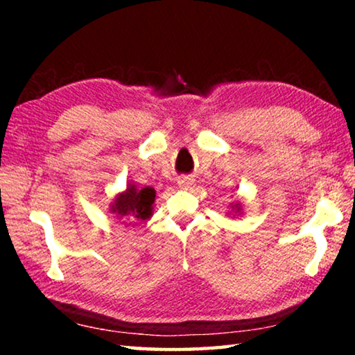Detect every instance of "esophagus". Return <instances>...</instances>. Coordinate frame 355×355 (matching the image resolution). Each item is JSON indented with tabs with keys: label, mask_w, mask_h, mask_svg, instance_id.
I'll use <instances>...</instances> for the list:
<instances>
[{
	"label": "esophagus",
	"mask_w": 355,
	"mask_h": 355,
	"mask_svg": "<svg viewBox=\"0 0 355 355\" xmlns=\"http://www.w3.org/2000/svg\"><path fill=\"white\" fill-rule=\"evenodd\" d=\"M192 184H194V180H192V178L184 177V178H180V180H178V186H180V188H182V189H189Z\"/></svg>",
	"instance_id": "1"
}]
</instances>
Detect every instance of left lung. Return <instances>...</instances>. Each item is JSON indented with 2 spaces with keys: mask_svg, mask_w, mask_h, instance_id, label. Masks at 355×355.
I'll return each instance as SVG.
<instances>
[{
  "mask_svg": "<svg viewBox=\"0 0 355 355\" xmlns=\"http://www.w3.org/2000/svg\"><path fill=\"white\" fill-rule=\"evenodd\" d=\"M230 208H232V211L227 213V214H233V218H235V216L243 214V203L239 202V200L232 202V203H230Z\"/></svg>",
  "mask_w": 355,
  "mask_h": 355,
  "instance_id": "left-lung-1",
  "label": "left lung"
}]
</instances>
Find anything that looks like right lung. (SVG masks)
Instances as JSON below:
<instances>
[{
	"label": "right lung",
	"instance_id": "right-lung-1",
	"mask_svg": "<svg viewBox=\"0 0 355 355\" xmlns=\"http://www.w3.org/2000/svg\"><path fill=\"white\" fill-rule=\"evenodd\" d=\"M156 192L152 186L139 188L136 183H128L127 188L114 197L110 213L123 222L146 220L153 216V203Z\"/></svg>",
	"mask_w": 355,
	"mask_h": 355
}]
</instances>
